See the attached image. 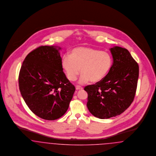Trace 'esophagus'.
Wrapping results in <instances>:
<instances>
[{"mask_svg": "<svg viewBox=\"0 0 156 156\" xmlns=\"http://www.w3.org/2000/svg\"><path fill=\"white\" fill-rule=\"evenodd\" d=\"M83 88L81 87V86H76V90H83Z\"/></svg>", "mask_w": 156, "mask_h": 156, "instance_id": "1", "label": "esophagus"}]
</instances>
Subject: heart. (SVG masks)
I'll return each instance as SVG.
<instances>
[{
	"mask_svg": "<svg viewBox=\"0 0 156 156\" xmlns=\"http://www.w3.org/2000/svg\"><path fill=\"white\" fill-rule=\"evenodd\" d=\"M62 63L69 80L75 81L81 70L79 83L85 84L90 80L93 83L101 80L110 69L112 58L106 51L79 47L73 48L69 56H64Z\"/></svg>",
	"mask_w": 156,
	"mask_h": 156,
	"instance_id": "heart-1",
	"label": "heart"
}]
</instances>
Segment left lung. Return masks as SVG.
Returning <instances> with one entry per match:
<instances>
[{
	"label": "left lung",
	"mask_w": 156,
	"mask_h": 156,
	"mask_svg": "<svg viewBox=\"0 0 156 156\" xmlns=\"http://www.w3.org/2000/svg\"><path fill=\"white\" fill-rule=\"evenodd\" d=\"M113 58L108 74L95 84L84 87L87 107L92 115L108 119L120 115L133 101L139 77V65L123 48L109 49Z\"/></svg>",
	"instance_id": "8db88e82"
}]
</instances>
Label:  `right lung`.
I'll list each match as a JSON object with an SVG mask.
<instances>
[{
    "label": "right lung",
    "instance_id": "add662e5",
    "mask_svg": "<svg viewBox=\"0 0 156 156\" xmlns=\"http://www.w3.org/2000/svg\"><path fill=\"white\" fill-rule=\"evenodd\" d=\"M56 46H41L27 55L21 67L19 84L30 109L42 119L53 121L67 111L75 91L62 65Z\"/></svg>",
    "mask_w": 156,
    "mask_h": 156
}]
</instances>
